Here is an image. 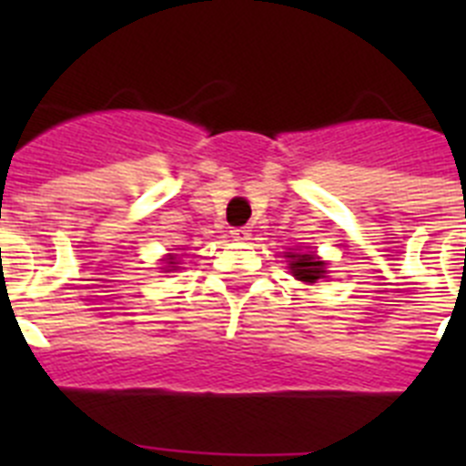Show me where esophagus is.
I'll return each mask as SVG.
<instances>
[{"label": "esophagus", "mask_w": 466, "mask_h": 466, "mask_svg": "<svg viewBox=\"0 0 466 466\" xmlns=\"http://www.w3.org/2000/svg\"><path fill=\"white\" fill-rule=\"evenodd\" d=\"M230 238H233V240H238V242H245V240H249V238H252V230L247 228V226H238V228L230 230Z\"/></svg>", "instance_id": "1"}]
</instances>
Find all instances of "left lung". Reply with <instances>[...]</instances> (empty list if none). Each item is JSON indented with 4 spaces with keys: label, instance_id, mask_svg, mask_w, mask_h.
Listing matches in <instances>:
<instances>
[{
    "label": "left lung",
    "instance_id": "1",
    "mask_svg": "<svg viewBox=\"0 0 466 466\" xmlns=\"http://www.w3.org/2000/svg\"><path fill=\"white\" fill-rule=\"evenodd\" d=\"M289 257L291 273L299 279H303V282H315V279L324 278V273H327L324 263L317 257H312V254H289Z\"/></svg>",
    "mask_w": 466,
    "mask_h": 466
}]
</instances>
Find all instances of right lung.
I'll use <instances>...</instances> for the list:
<instances>
[{
  "label": "right lung",
  "mask_w": 466,
  "mask_h": 466,
  "mask_svg": "<svg viewBox=\"0 0 466 466\" xmlns=\"http://www.w3.org/2000/svg\"><path fill=\"white\" fill-rule=\"evenodd\" d=\"M166 263H167V268H177V266H175V263H177V261H175V257H170V258H167Z\"/></svg>",
  "instance_id": "add662e5"
}]
</instances>
